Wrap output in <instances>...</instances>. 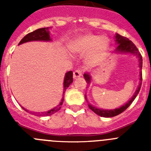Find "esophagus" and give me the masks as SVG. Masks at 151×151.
Here are the masks:
<instances>
[{"label":"esophagus","instance_id":"34e87169","mask_svg":"<svg viewBox=\"0 0 151 151\" xmlns=\"http://www.w3.org/2000/svg\"><path fill=\"white\" fill-rule=\"evenodd\" d=\"M82 69H76V70H75L74 73H73V78H78V77L82 76Z\"/></svg>","mask_w":151,"mask_h":151}]
</instances>
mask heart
I'll use <instances>...</instances> for the list:
<instances>
[{
	"mask_svg": "<svg viewBox=\"0 0 151 151\" xmlns=\"http://www.w3.org/2000/svg\"><path fill=\"white\" fill-rule=\"evenodd\" d=\"M109 39L105 36L98 37L94 35H85L75 39L71 48L76 53H86L93 50L94 53H100L109 46Z\"/></svg>",
	"mask_w": 151,
	"mask_h": 151,
	"instance_id": "heart-1",
	"label": "heart"
}]
</instances>
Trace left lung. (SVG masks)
I'll return each mask as SVG.
<instances>
[{
    "label": "left lung",
    "instance_id": "left-lung-1",
    "mask_svg": "<svg viewBox=\"0 0 151 151\" xmlns=\"http://www.w3.org/2000/svg\"><path fill=\"white\" fill-rule=\"evenodd\" d=\"M116 42L118 45L117 46L116 49V51H119V52H125V53H131V54H133L134 55H136L138 57V61H139V67L140 69L141 70L142 69V57H141V54L138 51V48L136 47L135 45H134L132 41H130L129 38H127L126 37H124V36L116 34ZM84 77H85V79L86 81L88 84H90L91 82V76L88 73H85L84 74ZM140 80H142V74L140 73ZM141 82H140L139 86H138V88L137 89V91L134 93V96L132 97V99L127 103V104H125V105L122 106L121 107L117 108V109H115V110H101V109H97V108L94 107L92 105L89 104H88V106L90 108L91 110L92 111L95 113L96 114H97L100 116L102 117H113V116H116L119 115V114H120L122 113V112L125 111L129 106L130 104L132 103V101L135 99L136 96L138 95V92H139L140 89H141ZM85 100L87 101V98H86V95H85Z\"/></svg>",
    "mask_w": 151,
    "mask_h": 151
}]
</instances>
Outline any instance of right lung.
I'll list each match as a JSON object with an SVG mask.
<instances>
[{
    "mask_svg": "<svg viewBox=\"0 0 151 151\" xmlns=\"http://www.w3.org/2000/svg\"><path fill=\"white\" fill-rule=\"evenodd\" d=\"M49 28H41V29H36L35 31L32 32H30L29 34L26 35L20 41L19 45H21V44H23L25 42H28V41H50V35H49ZM73 71H69L68 73H66V76H65V78H64V89H63V94L66 91V88L69 87L70 84L73 82ZM64 97H63L62 100H61V102L59 105L56 107H54V109L49 110L47 112H42L39 114V115L37 116H50L52 114H54V113L57 112L58 110H60L61 106H62L63 103ZM23 110H26L24 107H22ZM36 116V115H35Z\"/></svg>",
    "mask_w": 151,
    "mask_h": 151,
    "instance_id": "1",
    "label": "right lung"
}]
</instances>
